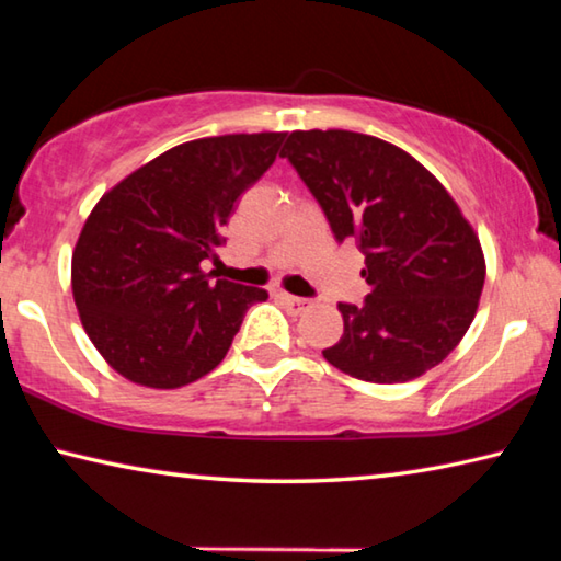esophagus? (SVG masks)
I'll return each mask as SVG.
<instances>
[{
	"mask_svg": "<svg viewBox=\"0 0 561 561\" xmlns=\"http://www.w3.org/2000/svg\"><path fill=\"white\" fill-rule=\"evenodd\" d=\"M282 301L287 304V309L294 311V314H304V311H309L314 307V301L311 299H304V297H294L289 291H282Z\"/></svg>",
	"mask_w": 561,
	"mask_h": 561,
	"instance_id": "obj_1",
	"label": "esophagus"
}]
</instances>
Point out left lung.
Here are the masks:
<instances>
[{"instance_id": "1", "label": "left lung", "mask_w": 561, "mask_h": 561, "mask_svg": "<svg viewBox=\"0 0 561 561\" xmlns=\"http://www.w3.org/2000/svg\"><path fill=\"white\" fill-rule=\"evenodd\" d=\"M282 156L336 240L366 254L364 307L339 304L344 334L321 354L368 383H405L460 344L485 284L480 237L428 168L354 130H291Z\"/></svg>"}]
</instances>
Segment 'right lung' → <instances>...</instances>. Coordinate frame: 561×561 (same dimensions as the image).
Wrapping results in <instances>:
<instances>
[{"label":"right lung","instance_id":"obj_1","mask_svg":"<svg viewBox=\"0 0 561 561\" xmlns=\"http://www.w3.org/2000/svg\"><path fill=\"white\" fill-rule=\"evenodd\" d=\"M287 133H230L165 150L103 193L71 254V289L91 344L146 388H180L220 364L264 289L203 270L217 260L237 197Z\"/></svg>","mask_w":561,"mask_h":561}]
</instances>
